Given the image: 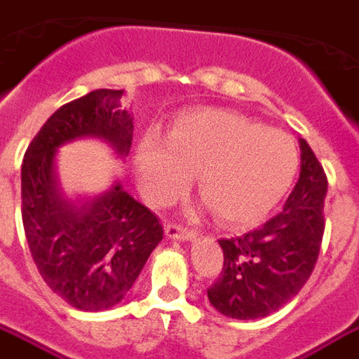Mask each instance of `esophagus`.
<instances>
[{
	"label": "esophagus",
	"mask_w": 359,
	"mask_h": 359,
	"mask_svg": "<svg viewBox=\"0 0 359 359\" xmlns=\"http://www.w3.org/2000/svg\"><path fill=\"white\" fill-rule=\"evenodd\" d=\"M165 235L169 239H179V241H194L196 239V233L194 231H188V229L180 228L177 224H168L165 226Z\"/></svg>",
	"instance_id": "1"
}]
</instances>
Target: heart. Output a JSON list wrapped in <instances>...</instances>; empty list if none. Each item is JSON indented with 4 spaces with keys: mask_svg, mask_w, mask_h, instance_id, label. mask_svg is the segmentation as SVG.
<instances>
[{
    "mask_svg": "<svg viewBox=\"0 0 359 359\" xmlns=\"http://www.w3.org/2000/svg\"><path fill=\"white\" fill-rule=\"evenodd\" d=\"M135 168L144 198L168 205L198 173L199 191L229 226L264 220L286 196L299 168L294 141L245 114L199 109L182 114L168 141L147 135Z\"/></svg>",
    "mask_w": 359,
    "mask_h": 359,
    "instance_id": "b5f03b06",
    "label": "heart"
}]
</instances>
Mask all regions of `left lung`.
I'll use <instances>...</instances> for the list:
<instances>
[{"mask_svg": "<svg viewBox=\"0 0 359 359\" xmlns=\"http://www.w3.org/2000/svg\"><path fill=\"white\" fill-rule=\"evenodd\" d=\"M299 180L284 209L262 228L218 241L224 267L207 295L224 316H269L299 294L316 265L324 237L327 179L305 139H299Z\"/></svg>", "mask_w": 359, "mask_h": 359, "instance_id": "8db88e82", "label": "left lung"}]
</instances>
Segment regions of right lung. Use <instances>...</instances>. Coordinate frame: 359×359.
Wrapping results in <instances>:
<instances>
[{
	"label": "right lung",
	"mask_w": 359,
	"mask_h": 359,
	"mask_svg": "<svg viewBox=\"0 0 359 359\" xmlns=\"http://www.w3.org/2000/svg\"><path fill=\"white\" fill-rule=\"evenodd\" d=\"M124 90H94L60 107L27 147L22 161V222L29 252L48 288L79 311H105L124 299L150 252L163 239L154 212L118 180L95 198L67 199L54 160L62 144L97 137L126 158L133 118Z\"/></svg>",
	"instance_id": "add662e5"
}]
</instances>
